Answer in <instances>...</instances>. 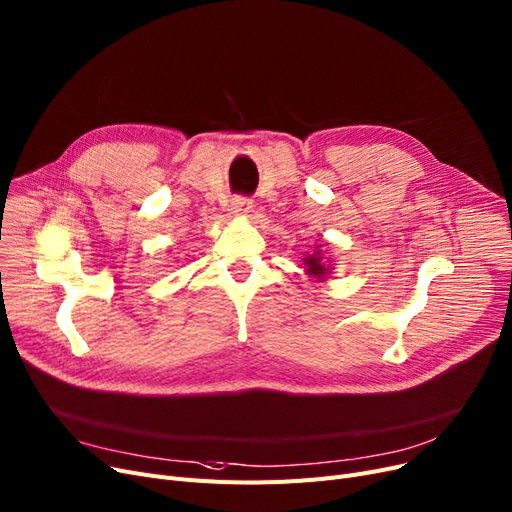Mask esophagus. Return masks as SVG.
<instances>
[{
    "label": "esophagus",
    "instance_id": "1",
    "mask_svg": "<svg viewBox=\"0 0 512 512\" xmlns=\"http://www.w3.org/2000/svg\"><path fill=\"white\" fill-rule=\"evenodd\" d=\"M230 207H232L234 215H247L253 209V201H249V198L236 196V198H232V205Z\"/></svg>",
    "mask_w": 512,
    "mask_h": 512
}]
</instances>
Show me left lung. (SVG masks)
I'll use <instances>...</instances> for the list:
<instances>
[{"label": "left lung", "instance_id": "8db88e82", "mask_svg": "<svg viewBox=\"0 0 512 512\" xmlns=\"http://www.w3.org/2000/svg\"><path fill=\"white\" fill-rule=\"evenodd\" d=\"M303 263H305V274L309 278L318 280V282H326L330 278V272L335 270V268H332V265H335V263H332V257L322 253L320 244H318V247H314V251L305 253Z\"/></svg>", "mask_w": 512, "mask_h": 512}]
</instances>
